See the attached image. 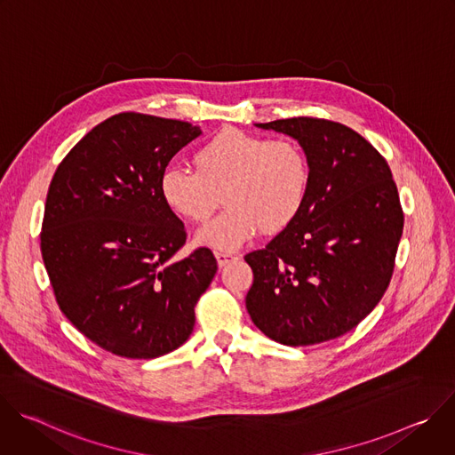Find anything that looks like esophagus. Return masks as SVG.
<instances>
[{"label":"esophagus","instance_id":"esophagus-1","mask_svg":"<svg viewBox=\"0 0 455 455\" xmlns=\"http://www.w3.org/2000/svg\"><path fill=\"white\" fill-rule=\"evenodd\" d=\"M216 259H218L220 268H223V267H227V265L237 261L239 255H235V253H227V251H216Z\"/></svg>","mask_w":455,"mask_h":455}]
</instances>
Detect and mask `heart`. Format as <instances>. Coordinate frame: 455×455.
<instances>
[{
	"mask_svg": "<svg viewBox=\"0 0 455 455\" xmlns=\"http://www.w3.org/2000/svg\"><path fill=\"white\" fill-rule=\"evenodd\" d=\"M196 169L169 165L158 188L165 205L192 223H205L221 204L228 209L204 227L196 241L234 251L259 230L279 232L300 214L309 188V162L291 140H270L225 129L194 156Z\"/></svg>",
	"mask_w": 455,
	"mask_h": 455,
	"instance_id": "1",
	"label": "heart"
}]
</instances>
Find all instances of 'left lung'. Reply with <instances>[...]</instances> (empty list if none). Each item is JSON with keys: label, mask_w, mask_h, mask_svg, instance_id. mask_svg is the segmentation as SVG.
Listing matches in <instances>:
<instances>
[{"label": "left lung", "mask_w": 455, "mask_h": 455, "mask_svg": "<svg viewBox=\"0 0 455 455\" xmlns=\"http://www.w3.org/2000/svg\"><path fill=\"white\" fill-rule=\"evenodd\" d=\"M257 127L299 140L309 162L300 214L244 255L251 322L284 346H313L355 330L395 272L403 211L387 160L351 127L313 116Z\"/></svg>", "instance_id": "1"}]
</instances>
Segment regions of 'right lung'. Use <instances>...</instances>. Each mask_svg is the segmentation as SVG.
<instances>
[{
  "mask_svg": "<svg viewBox=\"0 0 455 455\" xmlns=\"http://www.w3.org/2000/svg\"><path fill=\"white\" fill-rule=\"evenodd\" d=\"M200 125L118 113L83 137L59 164L46 194L41 253L55 300L93 344L149 360L192 333L194 306L218 272L202 246L181 261V220L158 181Z\"/></svg>",
  "mask_w": 455,
  "mask_h": 455,
  "instance_id": "right-lung-1",
  "label": "right lung"
}]
</instances>
